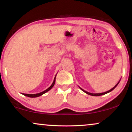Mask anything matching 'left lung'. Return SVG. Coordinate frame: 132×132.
Returning <instances> with one entry per match:
<instances>
[{
  "label": "left lung",
  "mask_w": 132,
  "mask_h": 132,
  "mask_svg": "<svg viewBox=\"0 0 132 132\" xmlns=\"http://www.w3.org/2000/svg\"><path fill=\"white\" fill-rule=\"evenodd\" d=\"M120 80H121V79H120V81H119V82H118V83H117V85H115V86H114V87L112 88V89H110V90H109V91H106V92H104V93H96V94H94V93H88V92L86 91H85L84 89H83L82 88H81L80 87H79H79L80 88V89L81 90H82V91H84V93H86V94H88V95H93V96H100V95H104V94H107V93H110V92H111L112 91L113 89H114L115 88L117 87V86L118 85L119 83H120Z\"/></svg>",
  "instance_id": "1"
}]
</instances>
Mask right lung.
<instances>
[{"instance_id": "add662e5", "label": "right lung", "mask_w": 132, "mask_h": 132, "mask_svg": "<svg viewBox=\"0 0 132 132\" xmlns=\"http://www.w3.org/2000/svg\"><path fill=\"white\" fill-rule=\"evenodd\" d=\"M56 75L55 78H54V80H53V83H52V84L51 85V86H50L49 88H48L47 89L45 90V91L41 92V93H37V94H24L23 93L22 94L25 95V96H27V97H31V98H35V97H39L41 96V95H42L43 94H45L46 93H47V92L49 91V90H50L52 89V88H53V86H54V85H55V80H56Z\"/></svg>"}]
</instances>
